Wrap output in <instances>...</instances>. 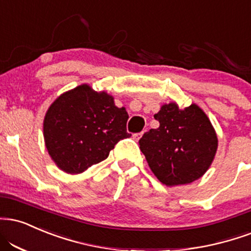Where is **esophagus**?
<instances>
[{"label":"esophagus","mask_w":251,"mask_h":251,"mask_svg":"<svg viewBox=\"0 0 251 251\" xmlns=\"http://www.w3.org/2000/svg\"><path fill=\"white\" fill-rule=\"evenodd\" d=\"M143 134H144V132H140V133H135V134H133V139L135 141H138L139 139L143 137Z\"/></svg>","instance_id":"1"}]
</instances>
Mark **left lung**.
<instances>
[{"mask_svg": "<svg viewBox=\"0 0 251 251\" xmlns=\"http://www.w3.org/2000/svg\"><path fill=\"white\" fill-rule=\"evenodd\" d=\"M158 128L139 140L151 171L162 185L181 186L200 179L216 155L219 140L213 124L196 104L180 108L175 101L154 114Z\"/></svg>", "mask_w": 251, "mask_h": 251, "instance_id": "8db88e82", "label": "left lung"}]
</instances>
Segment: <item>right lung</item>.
Returning a JSON list of instances; mask_svg holds the SVG:
<instances>
[{"label": "right lung", "instance_id": "right-lung-1", "mask_svg": "<svg viewBox=\"0 0 251 251\" xmlns=\"http://www.w3.org/2000/svg\"><path fill=\"white\" fill-rule=\"evenodd\" d=\"M128 114L114 97L81 84L51 102L43 120V137L50 158L60 171L79 174L105 160L114 145L131 137Z\"/></svg>", "mask_w": 251, "mask_h": 251}]
</instances>
